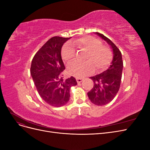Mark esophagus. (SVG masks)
<instances>
[{"mask_svg": "<svg viewBox=\"0 0 150 150\" xmlns=\"http://www.w3.org/2000/svg\"><path fill=\"white\" fill-rule=\"evenodd\" d=\"M76 81H77V82H78V83L79 84V83H81V82H82V81H83V79L77 78H76Z\"/></svg>", "mask_w": 150, "mask_h": 150, "instance_id": "esophagus-1", "label": "esophagus"}]
</instances>
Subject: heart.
<instances>
[{
  "label": "heart",
  "mask_w": 150,
  "mask_h": 150,
  "mask_svg": "<svg viewBox=\"0 0 150 150\" xmlns=\"http://www.w3.org/2000/svg\"><path fill=\"white\" fill-rule=\"evenodd\" d=\"M74 46L86 51V61L79 62L73 61L67 66V71L71 75L78 78L91 74L94 68L97 72L105 69L110 64L112 54L110 48L102 44L100 40L91 36L81 38L72 42ZM75 49L70 44H66L61 51L62 59L70 62L75 57Z\"/></svg>",
  "instance_id": "b5f03b06"
}]
</instances>
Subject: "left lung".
Wrapping results in <instances>:
<instances>
[{
  "instance_id": "8db88e82",
  "label": "left lung",
  "mask_w": 150,
  "mask_h": 150,
  "mask_svg": "<svg viewBox=\"0 0 150 150\" xmlns=\"http://www.w3.org/2000/svg\"><path fill=\"white\" fill-rule=\"evenodd\" d=\"M96 34L110 45L113 51V58L110 67L102 73L89 78L94 82L93 88L88 93L89 100L95 105L103 106L111 102L118 92L123 62L121 52L116 45L103 34Z\"/></svg>"
}]
</instances>
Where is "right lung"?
<instances>
[{"label":"right lung","mask_w":150,"mask_h":150,"mask_svg":"<svg viewBox=\"0 0 150 150\" xmlns=\"http://www.w3.org/2000/svg\"><path fill=\"white\" fill-rule=\"evenodd\" d=\"M70 38L56 36L48 40L32 61L30 74L38 91L49 105L61 107L69 100L70 89L77 85L73 76L63 79L65 66L61 57L62 45Z\"/></svg>","instance_id":"right-lung-1"}]
</instances>
